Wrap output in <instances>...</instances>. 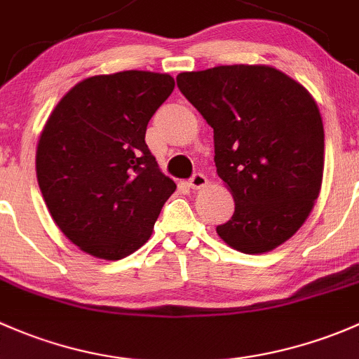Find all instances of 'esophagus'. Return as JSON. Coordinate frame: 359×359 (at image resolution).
Returning a JSON list of instances; mask_svg holds the SVG:
<instances>
[{
	"instance_id": "1",
	"label": "esophagus",
	"mask_w": 359,
	"mask_h": 359,
	"mask_svg": "<svg viewBox=\"0 0 359 359\" xmlns=\"http://www.w3.org/2000/svg\"><path fill=\"white\" fill-rule=\"evenodd\" d=\"M207 184H209V180H207V176L202 175V172H197V175H194V178L190 180L191 190H202Z\"/></svg>"
}]
</instances>
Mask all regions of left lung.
I'll list each match as a JSON object with an SVG mask.
<instances>
[{
    "mask_svg": "<svg viewBox=\"0 0 359 359\" xmlns=\"http://www.w3.org/2000/svg\"><path fill=\"white\" fill-rule=\"evenodd\" d=\"M181 93L214 129L217 176L235 201L216 228L226 245L264 254L311 214L325 165L320 109L308 90L271 65H219L181 72Z\"/></svg>",
    "mask_w": 359,
    "mask_h": 359,
    "instance_id": "obj_1",
    "label": "left lung"
}]
</instances>
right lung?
I'll use <instances>...</instances> for the list:
<instances>
[{
	"label": "right lung",
	"instance_id": "right-lung-1",
	"mask_svg": "<svg viewBox=\"0 0 359 359\" xmlns=\"http://www.w3.org/2000/svg\"><path fill=\"white\" fill-rule=\"evenodd\" d=\"M175 90L169 74L123 70L79 81L44 124L36 176L51 217L74 245L117 261L152 236L176 184L145 143Z\"/></svg>",
	"mask_w": 359,
	"mask_h": 359
}]
</instances>
